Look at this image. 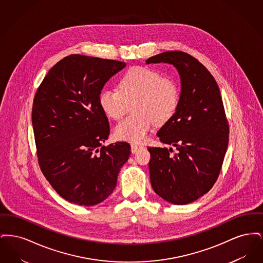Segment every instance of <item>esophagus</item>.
Masks as SVG:
<instances>
[{"instance_id": "obj_1", "label": "esophagus", "mask_w": 263, "mask_h": 263, "mask_svg": "<svg viewBox=\"0 0 263 263\" xmlns=\"http://www.w3.org/2000/svg\"><path fill=\"white\" fill-rule=\"evenodd\" d=\"M141 148H143V146H140V145H137V144H132L131 145V152L134 154V153H136Z\"/></svg>"}]
</instances>
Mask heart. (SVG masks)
I'll return each instance as SVG.
<instances>
[{
  "instance_id": "b5f03b06",
  "label": "heart",
  "mask_w": 263,
  "mask_h": 263,
  "mask_svg": "<svg viewBox=\"0 0 263 263\" xmlns=\"http://www.w3.org/2000/svg\"><path fill=\"white\" fill-rule=\"evenodd\" d=\"M119 91L102 89L99 105L103 114L113 120L124 116L132 105L135 115L119 122L114 135L119 140L140 143L147 137L153 124L162 126L175 115L180 101L177 84L148 67L130 68L118 82Z\"/></svg>"
}]
</instances>
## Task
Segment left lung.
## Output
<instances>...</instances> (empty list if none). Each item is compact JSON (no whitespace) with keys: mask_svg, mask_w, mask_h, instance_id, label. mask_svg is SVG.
Listing matches in <instances>:
<instances>
[{"mask_svg":"<svg viewBox=\"0 0 263 263\" xmlns=\"http://www.w3.org/2000/svg\"><path fill=\"white\" fill-rule=\"evenodd\" d=\"M168 63L180 76L181 92L173 118L158 137L173 148H151V184L163 199L175 205L197 200L220 175L229 143V124L220 89L211 73L182 51H166L146 60Z\"/></svg>","mask_w":263,"mask_h":263,"instance_id":"obj_1","label":"left lung"}]
</instances>
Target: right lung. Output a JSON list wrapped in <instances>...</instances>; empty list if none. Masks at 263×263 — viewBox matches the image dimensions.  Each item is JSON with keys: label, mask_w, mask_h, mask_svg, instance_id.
I'll use <instances>...</instances> for the list:
<instances>
[{"label": "right lung", "mask_w": 263, "mask_h": 263, "mask_svg": "<svg viewBox=\"0 0 263 263\" xmlns=\"http://www.w3.org/2000/svg\"><path fill=\"white\" fill-rule=\"evenodd\" d=\"M125 66L72 54L51 68L35 93L31 119L38 163L51 186L71 203L105 200L129 159L126 142L102 146L110 129L99 105L103 86Z\"/></svg>", "instance_id": "1"}]
</instances>
